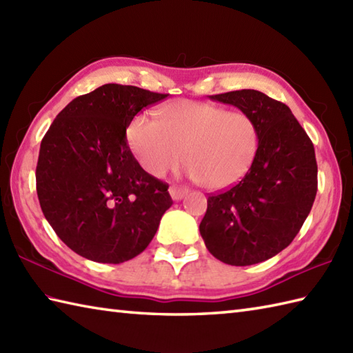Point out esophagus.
Listing matches in <instances>:
<instances>
[{"instance_id":"1","label":"esophagus","mask_w":353,"mask_h":353,"mask_svg":"<svg viewBox=\"0 0 353 353\" xmlns=\"http://www.w3.org/2000/svg\"><path fill=\"white\" fill-rule=\"evenodd\" d=\"M168 191H170V196L172 197V200H182L186 196V192H188V190L183 188V186H177V185L170 186Z\"/></svg>"}]
</instances>
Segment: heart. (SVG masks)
<instances>
[{
    "instance_id": "b5f03b06",
    "label": "heart",
    "mask_w": 353,
    "mask_h": 353,
    "mask_svg": "<svg viewBox=\"0 0 353 353\" xmlns=\"http://www.w3.org/2000/svg\"><path fill=\"white\" fill-rule=\"evenodd\" d=\"M127 141L150 176L163 177L183 157L186 172L208 190L238 183L256 157L259 134L243 110H224L212 103L179 100L133 118Z\"/></svg>"
}]
</instances>
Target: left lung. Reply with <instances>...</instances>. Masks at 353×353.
Segmentation results:
<instances>
[{"mask_svg":"<svg viewBox=\"0 0 353 353\" xmlns=\"http://www.w3.org/2000/svg\"><path fill=\"white\" fill-rule=\"evenodd\" d=\"M249 114L258 153L232 188L211 194L200 223L208 250L229 265H252L291 244L317 194L314 145L290 108L254 89L211 95Z\"/></svg>","mask_w":353,"mask_h":353,"instance_id":"8db88e82","label":"left lung"}]
</instances>
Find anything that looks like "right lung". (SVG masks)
<instances>
[{"mask_svg":"<svg viewBox=\"0 0 353 353\" xmlns=\"http://www.w3.org/2000/svg\"><path fill=\"white\" fill-rule=\"evenodd\" d=\"M168 94L108 83L74 99L41 142L36 191L45 219L80 256L121 264L152 241L172 205L168 183L134 159L125 130Z\"/></svg>","mask_w":353,"mask_h":353,"instance_id":"obj_1","label":"right lung"}]
</instances>
